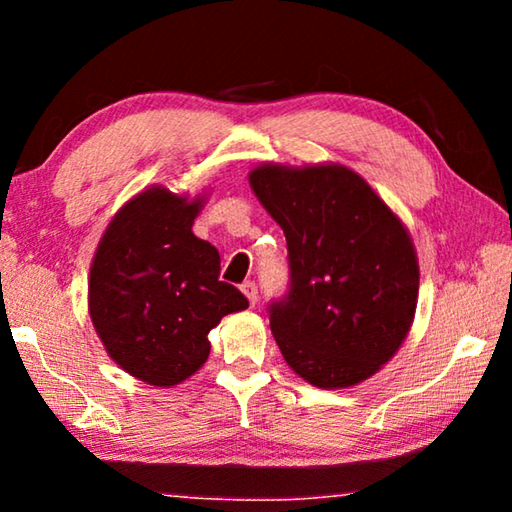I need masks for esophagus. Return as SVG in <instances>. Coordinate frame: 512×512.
Listing matches in <instances>:
<instances>
[{"instance_id":"1","label":"esophagus","mask_w":512,"mask_h":512,"mask_svg":"<svg viewBox=\"0 0 512 512\" xmlns=\"http://www.w3.org/2000/svg\"><path fill=\"white\" fill-rule=\"evenodd\" d=\"M241 291H244V296L248 298V302H250V305H255V302H257V298H259V293H257V284L255 282H244V284H241Z\"/></svg>"}]
</instances>
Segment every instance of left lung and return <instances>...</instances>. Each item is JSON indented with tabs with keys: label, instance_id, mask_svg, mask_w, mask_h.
Returning a JSON list of instances; mask_svg holds the SVG:
<instances>
[{
	"label": "left lung",
	"instance_id": "obj_1",
	"mask_svg": "<svg viewBox=\"0 0 512 512\" xmlns=\"http://www.w3.org/2000/svg\"><path fill=\"white\" fill-rule=\"evenodd\" d=\"M248 183L287 237L291 289L268 307L284 361L325 391L361 384L413 325L420 266L409 230L343 164L268 162Z\"/></svg>",
	"mask_w": 512,
	"mask_h": 512
}]
</instances>
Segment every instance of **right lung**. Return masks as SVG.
<instances>
[{
    "instance_id": "1",
    "label": "right lung",
    "mask_w": 512,
    "mask_h": 512,
    "mask_svg": "<svg viewBox=\"0 0 512 512\" xmlns=\"http://www.w3.org/2000/svg\"><path fill=\"white\" fill-rule=\"evenodd\" d=\"M205 196L153 185L112 216L88 280L92 325L117 366L171 388L210 357V329L248 307L219 280L221 257L192 232Z\"/></svg>"
}]
</instances>
